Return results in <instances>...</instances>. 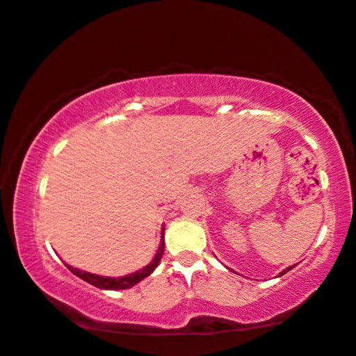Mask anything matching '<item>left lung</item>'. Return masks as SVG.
Wrapping results in <instances>:
<instances>
[{"label": "left lung", "mask_w": 356, "mask_h": 356, "mask_svg": "<svg viewBox=\"0 0 356 356\" xmlns=\"http://www.w3.org/2000/svg\"><path fill=\"white\" fill-rule=\"evenodd\" d=\"M291 268H293V267H288V268H286V270H283V272H282V273H280V275H283V273H286V272H288V270H291Z\"/></svg>", "instance_id": "8db88e82"}]
</instances>
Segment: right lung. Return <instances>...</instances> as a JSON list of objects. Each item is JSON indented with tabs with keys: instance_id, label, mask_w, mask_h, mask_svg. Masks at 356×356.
<instances>
[{
	"instance_id": "obj_1",
	"label": "right lung",
	"mask_w": 356,
	"mask_h": 356,
	"mask_svg": "<svg viewBox=\"0 0 356 356\" xmlns=\"http://www.w3.org/2000/svg\"><path fill=\"white\" fill-rule=\"evenodd\" d=\"M163 254H164V227H163V231H161V243H159L158 254L154 255V259L151 260V262L146 265V267H143L135 273L125 275V277H120V278H112V277H101V275L83 272V270L71 267V265H68V264H65V265L68 267L71 273L76 275V277H79L81 280L88 282L89 285L101 288V290H127V288H131L134 285H136L138 282L143 280V278L148 277V275L153 273L154 268L159 265Z\"/></svg>"
}]
</instances>
